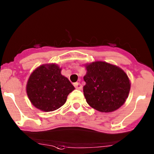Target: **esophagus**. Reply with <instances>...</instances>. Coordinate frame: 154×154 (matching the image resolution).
<instances>
[{
    "mask_svg": "<svg viewBox=\"0 0 154 154\" xmlns=\"http://www.w3.org/2000/svg\"><path fill=\"white\" fill-rule=\"evenodd\" d=\"M74 86L77 89H82V85L80 83V82H75V83L74 84Z\"/></svg>",
    "mask_w": 154,
    "mask_h": 154,
    "instance_id": "34e87169",
    "label": "esophagus"
}]
</instances>
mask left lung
Masks as SVG:
<instances>
[{"label":"left lung","instance_id":"8db88e82","mask_svg":"<svg viewBox=\"0 0 154 154\" xmlns=\"http://www.w3.org/2000/svg\"><path fill=\"white\" fill-rule=\"evenodd\" d=\"M86 70L83 94L87 103L100 112H111L120 108L131 88L124 71L102 61L87 65Z\"/></svg>","mask_w":154,"mask_h":154}]
</instances>
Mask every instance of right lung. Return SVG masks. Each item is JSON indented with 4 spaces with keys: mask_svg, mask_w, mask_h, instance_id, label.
Wrapping results in <instances>:
<instances>
[{
    "mask_svg": "<svg viewBox=\"0 0 154 154\" xmlns=\"http://www.w3.org/2000/svg\"><path fill=\"white\" fill-rule=\"evenodd\" d=\"M60 72L56 64H46L32 72L27 82L26 93L34 106L48 112L63 106L74 87Z\"/></svg>",
    "mask_w": 154,
    "mask_h": 154,
    "instance_id": "right-lung-1",
    "label": "right lung"
}]
</instances>
